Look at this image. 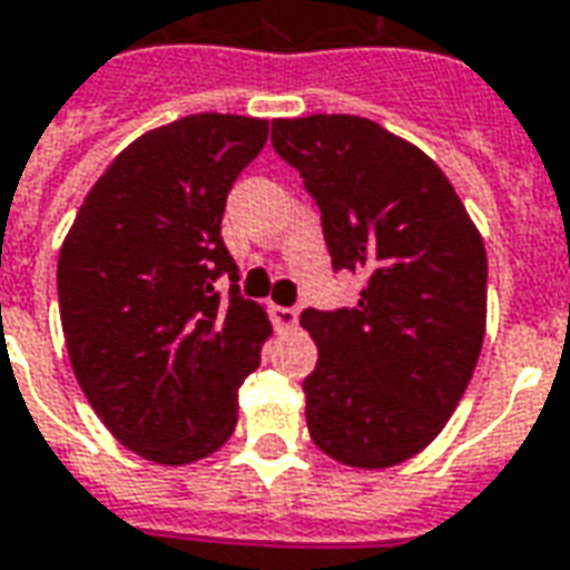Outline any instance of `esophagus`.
Instances as JSON below:
<instances>
[{
  "label": "esophagus",
  "instance_id": "esophagus-1",
  "mask_svg": "<svg viewBox=\"0 0 570 570\" xmlns=\"http://www.w3.org/2000/svg\"><path fill=\"white\" fill-rule=\"evenodd\" d=\"M297 320H301V309H297V307H276V309H273V323H276L278 328H294V325H297Z\"/></svg>",
  "mask_w": 570,
  "mask_h": 570
}]
</instances>
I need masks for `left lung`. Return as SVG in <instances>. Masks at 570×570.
Returning <instances> with one entry per match:
<instances>
[{
  "mask_svg": "<svg viewBox=\"0 0 570 570\" xmlns=\"http://www.w3.org/2000/svg\"><path fill=\"white\" fill-rule=\"evenodd\" d=\"M273 148L323 214L332 266L363 276L356 307L304 309L320 360L304 379L313 443L391 469L441 434L484 344L488 254L441 167L353 114L273 120Z\"/></svg>",
  "mask_w": 570,
  "mask_h": 570,
  "instance_id": "left-lung-1",
  "label": "left lung"
}]
</instances>
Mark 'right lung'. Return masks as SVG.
Here are the masks:
<instances>
[{
	"label": "right lung",
	"instance_id": "add662e5",
	"mask_svg": "<svg viewBox=\"0 0 570 570\" xmlns=\"http://www.w3.org/2000/svg\"><path fill=\"white\" fill-rule=\"evenodd\" d=\"M269 124L188 114L124 148L58 254L68 356L98 419L132 453L188 465L233 438L238 387L269 337L263 307L229 297L226 195Z\"/></svg>",
	"mask_w": 570,
	"mask_h": 570
}]
</instances>
